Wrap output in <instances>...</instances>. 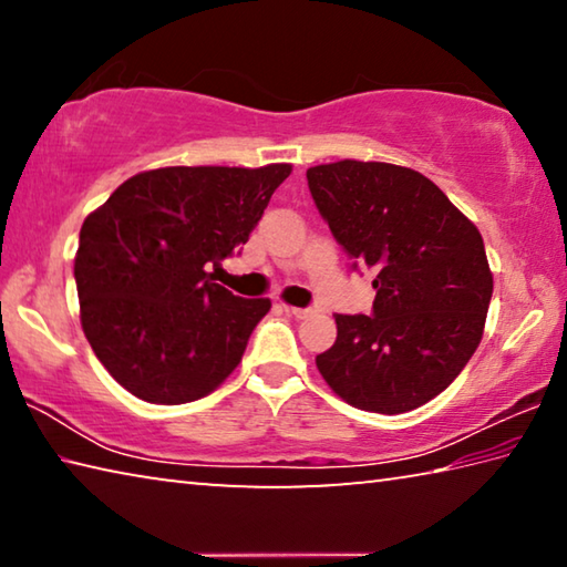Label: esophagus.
<instances>
[{"instance_id": "obj_1", "label": "esophagus", "mask_w": 567, "mask_h": 567, "mask_svg": "<svg viewBox=\"0 0 567 567\" xmlns=\"http://www.w3.org/2000/svg\"><path fill=\"white\" fill-rule=\"evenodd\" d=\"M285 312L292 315V318H297V320H307V318H310V315H315L310 307H290V305L285 307Z\"/></svg>"}]
</instances>
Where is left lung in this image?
Segmentation results:
<instances>
[{
    "mask_svg": "<svg viewBox=\"0 0 567 567\" xmlns=\"http://www.w3.org/2000/svg\"><path fill=\"white\" fill-rule=\"evenodd\" d=\"M307 185L352 267L375 272L372 315H334L338 340L315 358L348 405L398 415L440 395L483 340L493 272L477 227L425 175L340 159Z\"/></svg>",
    "mask_w": 567,
    "mask_h": 567,
    "instance_id": "1",
    "label": "left lung"
}]
</instances>
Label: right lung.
<instances>
[{
	"instance_id": "add662e5",
	"label": "right lung",
	"mask_w": 567,
	"mask_h": 567,
	"mask_svg": "<svg viewBox=\"0 0 567 567\" xmlns=\"http://www.w3.org/2000/svg\"><path fill=\"white\" fill-rule=\"evenodd\" d=\"M292 165L159 167L130 177L80 229L74 280L97 360L134 398L182 405L223 385L267 297L207 272L243 247Z\"/></svg>"
}]
</instances>
